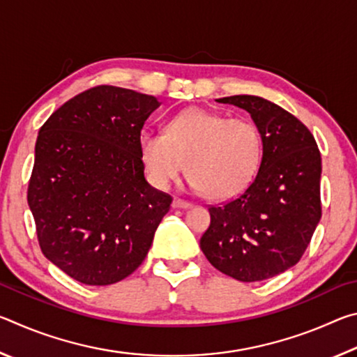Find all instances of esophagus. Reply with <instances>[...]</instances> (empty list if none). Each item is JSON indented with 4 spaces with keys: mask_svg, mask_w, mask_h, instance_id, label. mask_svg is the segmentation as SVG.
<instances>
[{
    "mask_svg": "<svg viewBox=\"0 0 357 357\" xmlns=\"http://www.w3.org/2000/svg\"><path fill=\"white\" fill-rule=\"evenodd\" d=\"M190 206H192L190 202L181 200V198H174V200H173V208H176V209H187Z\"/></svg>",
    "mask_w": 357,
    "mask_h": 357,
    "instance_id": "1",
    "label": "esophagus"
}]
</instances>
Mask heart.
I'll list each match as a JSON object with an SVG mask.
<instances>
[{"label":"heart","mask_w":357,"mask_h":357,"mask_svg":"<svg viewBox=\"0 0 357 357\" xmlns=\"http://www.w3.org/2000/svg\"><path fill=\"white\" fill-rule=\"evenodd\" d=\"M140 155L149 179L168 189L189 164L192 185L209 198L227 200L252 183L261 162L263 138L255 121L206 108H187L167 126L165 135L144 130Z\"/></svg>","instance_id":"b5f03b06"}]
</instances>
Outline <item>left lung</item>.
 Returning <instances> with one entry per match:
<instances>
[{"label": "left lung", "instance_id": "obj_1", "mask_svg": "<svg viewBox=\"0 0 357 357\" xmlns=\"http://www.w3.org/2000/svg\"><path fill=\"white\" fill-rule=\"evenodd\" d=\"M263 138L257 176L233 200L209 206L200 239L208 261L239 282H259L299 261L321 219V154L312 132L291 113L258 96H229Z\"/></svg>", "mask_w": 357, "mask_h": 357}]
</instances>
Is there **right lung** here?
Here are the masks:
<instances>
[{"instance_id": "obj_1", "label": "right lung", "mask_w": 357, "mask_h": 357, "mask_svg": "<svg viewBox=\"0 0 357 357\" xmlns=\"http://www.w3.org/2000/svg\"><path fill=\"white\" fill-rule=\"evenodd\" d=\"M160 102L99 84L52 113L28 184L40 250L84 285L126 279L143 263L173 198L144 179L140 134Z\"/></svg>"}]
</instances>
